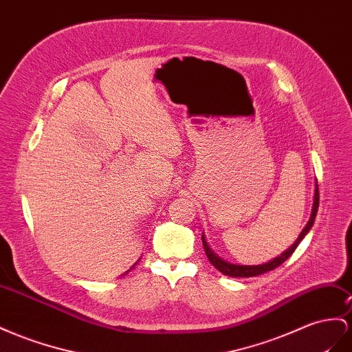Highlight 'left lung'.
Masks as SVG:
<instances>
[{
	"label": "left lung",
	"instance_id": "8db88e82",
	"mask_svg": "<svg viewBox=\"0 0 352 352\" xmlns=\"http://www.w3.org/2000/svg\"><path fill=\"white\" fill-rule=\"evenodd\" d=\"M318 203H320V195H318V185H316V194H314V204H312V212H311V217L308 223L305 225V228H303L302 232L299 234L298 240L294 241L289 249L281 253L278 258H275L267 263H262V265H235V263H230L226 262L223 259H221L219 256H217L210 247H208L206 239H204V234L201 235V240H203V245H204V252L207 254V259L210 261V263L213 265V267L216 270H219L222 274L228 275V277H256V275H261V274H265L268 271H272L277 267H280V265L283 262H286L292 253L296 250V247L299 245V243L303 240V236H305L309 230L312 228V225H314V221H316V216H317V210H318Z\"/></svg>",
	"mask_w": 352,
	"mask_h": 352
}]
</instances>
